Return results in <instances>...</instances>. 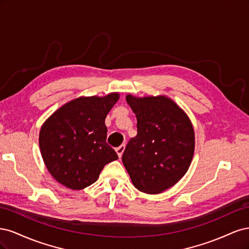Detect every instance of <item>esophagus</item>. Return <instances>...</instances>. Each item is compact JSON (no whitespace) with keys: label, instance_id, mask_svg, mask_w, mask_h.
Masks as SVG:
<instances>
[{"label":"esophagus","instance_id":"34e87169","mask_svg":"<svg viewBox=\"0 0 249 249\" xmlns=\"http://www.w3.org/2000/svg\"><path fill=\"white\" fill-rule=\"evenodd\" d=\"M124 148H125V145H124V144H122V145L118 146V147L116 148V153H117V155H118L119 158H122V156H123V154H124Z\"/></svg>","mask_w":249,"mask_h":249}]
</instances>
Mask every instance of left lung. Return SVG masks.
<instances>
[{
	"label": "left lung",
	"instance_id": "left-lung-1",
	"mask_svg": "<svg viewBox=\"0 0 249 249\" xmlns=\"http://www.w3.org/2000/svg\"><path fill=\"white\" fill-rule=\"evenodd\" d=\"M137 118V136L127 143L123 163L138 190L157 194L184 177L194 154L190 119L165 96L126 95Z\"/></svg>",
	"mask_w": 249,
	"mask_h": 249
}]
</instances>
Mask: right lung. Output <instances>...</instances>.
Listing matches in <instances>:
<instances>
[{
    "label": "right lung",
    "instance_id": "add662e5",
    "mask_svg": "<svg viewBox=\"0 0 249 249\" xmlns=\"http://www.w3.org/2000/svg\"><path fill=\"white\" fill-rule=\"evenodd\" d=\"M119 99L79 97L65 104L41 126L39 147L44 164L57 182L72 190L93 184L106 164L118 156L106 141L105 119Z\"/></svg>",
    "mask_w": 249,
    "mask_h": 249
}]
</instances>
